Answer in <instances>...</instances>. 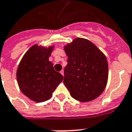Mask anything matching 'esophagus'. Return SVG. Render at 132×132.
<instances>
[{
  "mask_svg": "<svg viewBox=\"0 0 132 132\" xmlns=\"http://www.w3.org/2000/svg\"><path fill=\"white\" fill-rule=\"evenodd\" d=\"M60 73H61L62 76H63V70H61V71H60Z\"/></svg>",
  "mask_w": 132,
  "mask_h": 132,
  "instance_id": "1",
  "label": "esophagus"
}]
</instances>
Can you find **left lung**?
Segmentation results:
<instances>
[{
    "instance_id": "obj_1",
    "label": "left lung",
    "mask_w": 132,
    "mask_h": 132,
    "mask_svg": "<svg viewBox=\"0 0 132 132\" xmlns=\"http://www.w3.org/2000/svg\"><path fill=\"white\" fill-rule=\"evenodd\" d=\"M68 56L63 83L76 100L97 98L106 87L108 76L106 57L88 40L77 38L64 47Z\"/></svg>"
}]
</instances>
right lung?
I'll return each instance as SVG.
<instances>
[{
    "label": "right lung",
    "instance_id": "obj_1",
    "mask_svg": "<svg viewBox=\"0 0 132 132\" xmlns=\"http://www.w3.org/2000/svg\"><path fill=\"white\" fill-rule=\"evenodd\" d=\"M52 50L53 47L46 48L34 45L21 59L16 71V80L22 93L38 103L50 98L63 79L49 61Z\"/></svg>",
    "mask_w": 132,
    "mask_h": 132
}]
</instances>
